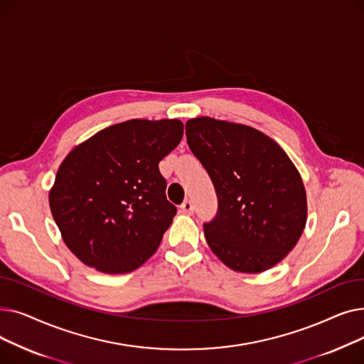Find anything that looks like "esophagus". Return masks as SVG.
Returning a JSON list of instances; mask_svg holds the SVG:
<instances>
[{"label": "esophagus", "mask_w": 364, "mask_h": 364, "mask_svg": "<svg viewBox=\"0 0 364 364\" xmlns=\"http://www.w3.org/2000/svg\"><path fill=\"white\" fill-rule=\"evenodd\" d=\"M180 208H181V211L186 213V214H193V209H195L193 202L190 200V199H186V200L181 203Z\"/></svg>", "instance_id": "obj_1"}]
</instances>
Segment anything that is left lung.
<instances>
[{
	"instance_id": "8db88e82",
	"label": "left lung",
	"mask_w": 364,
	"mask_h": 364,
	"mask_svg": "<svg viewBox=\"0 0 364 364\" xmlns=\"http://www.w3.org/2000/svg\"><path fill=\"white\" fill-rule=\"evenodd\" d=\"M187 144L213 180L215 217L203 224L214 254L232 270L261 273L294 250L307 221V196L282 147L247 125L196 118Z\"/></svg>"
}]
</instances>
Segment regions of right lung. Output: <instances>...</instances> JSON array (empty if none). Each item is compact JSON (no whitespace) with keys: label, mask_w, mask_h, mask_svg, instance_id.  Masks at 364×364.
Instances as JSON below:
<instances>
[{"label":"right lung","mask_w":364,"mask_h":364,"mask_svg":"<svg viewBox=\"0 0 364 364\" xmlns=\"http://www.w3.org/2000/svg\"><path fill=\"white\" fill-rule=\"evenodd\" d=\"M178 119H132L75 147L57 171L50 208L85 265L122 274L147 261L177 214L159 162L183 139Z\"/></svg>","instance_id":"right-lung-1"}]
</instances>
